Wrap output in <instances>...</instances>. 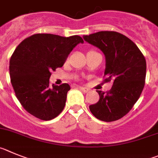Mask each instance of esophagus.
Here are the masks:
<instances>
[{
  "label": "esophagus",
  "mask_w": 158,
  "mask_h": 158,
  "mask_svg": "<svg viewBox=\"0 0 158 158\" xmlns=\"http://www.w3.org/2000/svg\"><path fill=\"white\" fill-rule=\"evenodd\" d=\"M79 88L81 89V90H82V91L84 92V93H87V92L89 90V88L84 87V86H79Z\"/></svg>",
  "instance_id": "esophagus-1"
}]
</instances>
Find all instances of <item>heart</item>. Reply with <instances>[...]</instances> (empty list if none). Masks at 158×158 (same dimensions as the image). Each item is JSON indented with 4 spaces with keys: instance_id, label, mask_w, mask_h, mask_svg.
<instances>
[{
    "instance_id": "obj_1",
    "label": "heart",
    "mask_w": 158,
    "mask_h": 158,
    "mask_svg": "<svg viewBox=\"0 0 158 158\" xmlns=\"http://www.w3.org/2000/svg\"><path fill=\"white\" fill-rule=\"evenodd\" d=\"M89 52H94V51H93V50H90V51H89Z\"/></svg>"
}]
</instances>
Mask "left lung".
Listing matches in <instances>:
<instances>
[{"instance_id":"obj_1","label":"left lung","mask_w":158,"mask_h":158,"mask_svg":"<svg viewBox=\"0 0 158 158\" xmlns=\"http://www.w3.org/2000/svg\"><path fill=\"white\" fill-rule=\"evenodd\" d=\"M83 38L106 56L105 82H112L109 91L97 90L100 99L89 106L92 114L106 122L117 120L132 109L145 85L146 59L137 45L116 31H99Z\"/></svg>"}]
</instances>
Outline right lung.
Listing matches in <instances>:
<instances>
[{
    "label": "right lung",
    "instance_id": "right-lung-1",
    "mask_svg": "<svg viewBox=\"0 0 158 158\" xmlns=\"http://www.w3.org/2000/svg\"><path fill=\"white\" fill-rule=\"evenodd\" d=\"M80 36L62 37L36 34L16 47L9 62V74L15 96L25 110L42 120L54 119L63 111L68 83L49 85L51 72L61 68Z\"/></svg>",
    "mask_w": 158,
    "mask_h": 158
}]
</instances>
